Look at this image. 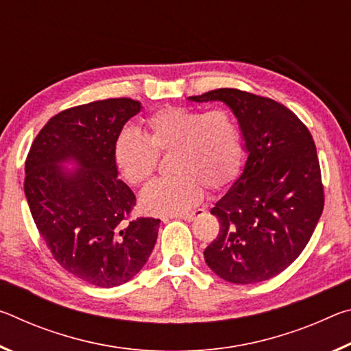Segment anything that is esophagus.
I'll return each mask as SVG.
<instances>
[{
    "mask_svg": "<svg viewBox=\"0 0 351 351\" xmlns=\"http://www.w3.org/2000/svg\"><path fill=\"white\" fill-rule=\"evenodd\" d=\"M199 213H201V210L198 209V210H195L192 213H181V215H176V218L186 219V221H193V219L197 218V215H199Z\"/></svg>",
    "mask_w": 351,
    "mask_h": 351,
    "instance_id": "34e87169",
    "label": "esophagus"
}]
</instances>
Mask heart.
<instances>
[{"instance_id": "obj_1", "label": "heart", "mask_w": 351, "mask_h": 351, "mask_svg": "<svg viewBox=\"0 0 351 351\" xmlns=\"http://www.w3.org/2000/svg\"><path fill=\"white\" fill-rule=\"evenodd\" d=\"M170 178L153 181L141 193V209L152 215H178L203 198V187L217 192L240 173L243 133L229 110L165 106L144 121V134L122 128L112 159L123 180L138 187L153 176L158 154H170Z\"/></svg>"}]
</instances>
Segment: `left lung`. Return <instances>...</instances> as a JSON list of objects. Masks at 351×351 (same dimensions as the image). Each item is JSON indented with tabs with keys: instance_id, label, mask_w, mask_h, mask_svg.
Wrapping results in <instances>:
<instances>
[{
	"instance_id": "8db88e82",
	"label": "left lung",
	"mask_w": 351,
	"mask_h": 351,
	"mask_svg": "<svg viewBox=\"0 0 351 351\" xmlns=\"http://www.w3.org/2000/svg\"><path fill=\"white\" fill-rule=\"evenodd\" d=\"M189 99L228 105L247 152L241 176L210 210L219 232L206 247V263L230 283L269 280L302 254L324 210L310 130L285 105L235 88Z\"/></svg>"
}]
</instances>
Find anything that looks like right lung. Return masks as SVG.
<instances>
[{"label": "right lung", "mask_w": 351, "mask_h": 351, "mask_svg": "<svg viewBox=\"0 0 351 351\" xmlns=\"http://www.w3.org/2000/svg\"><path fill=\"white\" fill-rule=\"evenodd\" d=\"M139 111L128 97L60 111L26 158L25 195L41 239L64 271L100 288L133 278L158 239L161 219L132 218L136 197L112 159L117 133ZM69 158L79 169L61 167Z\"/></svg>", "instance_id": "obj_1"}]
</instances>
